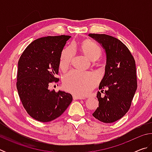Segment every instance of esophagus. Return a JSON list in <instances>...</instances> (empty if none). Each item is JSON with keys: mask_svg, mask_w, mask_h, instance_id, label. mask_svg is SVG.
Listing matches in <instances>:
<instances>
[{"mask_svg": "<svg viewBox=\"0 0 152 152\" xmlns=\"http://www.w3.org/2000/svg\"><path fill=\"white\" fill-rule=\"evenodd\" d=\"M84 98H82V96H76V95H74L73 96V99L74 100H79V99H84Z\"/></svg>", "mask_w": 152, "mask_h": 152, "instance_id": "1", "label": "esophagus"}]
</instances>
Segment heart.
I'll use <instances>...</instances> for the list:
<instances>
[{
	"label": "heart",
	"mask_w": 152,
	"mask_h": 152,
	"mask_svg": "<svg viewBox=\"0 0 152 152\" xmlns=\"http://www.w3.org/2000/svg\"><path fill=\"white\" fill-rule=\"evenodd\" d=\"M80 48L84 54L92 61L98 60L102 55L101 48L91 39L83 41ZM75 51L73 46L64 49L60 60V66L62 70H65L70 66ZM98 78L94 74L80 72L76 70L70 71L63 78V84L66 90L80 96L88 94L96 86Z\"/></svg>",
	"instance_id": "heart-1"
}]
</instances>
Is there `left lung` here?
<instances>
[{"label":"left lung","instance_id":"8db88e82","mask_svg":"<svg viewBox=\"0 0 152 152\" xmlns=\"http://www.w3.org/2000/svg\"><path fill=\"white\" fill-rule=\"evenodd\" d=\"M102 45L107 53L105 74L98 92L99 107L93 117L100 121L111 123L128 112L137 87L134 58L127 46L120 40L106 34H91Z\"/></svg>","mask_w":152,"mask_h":152}]
</instances>
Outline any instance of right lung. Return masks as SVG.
Wrapping results in <instances>:
<instances>
[{
    "mask_svg": "<svg viewBox=\"0 0 152 152\" xmlns=\"http://www.w3.org/2000/svg\"><path fill=\"white\" fill-rule=\"evenodd\" d=\"M71 36H48L25 48L18 62L17 88L27 113L40 122H50L65 111L72 101L70 93L49 89L58 82L60 56Z\"/></svg>",
    "mask_w": 152,
    "mask_h": 152,
    "instance_id": "1",
    "label": "right lung"
}]
</instances>
